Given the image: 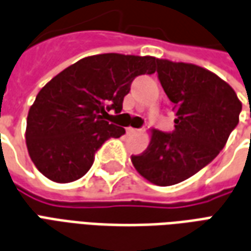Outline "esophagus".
Wrapping results in <instances>:
<instances>
[{"label":"esophagus","mask_w":251,"mask_h":251,"mask_svg":"<svg viewBox=\"0 0 251 251\" xmlns=\"http://www.w3.org/2000/svg\"><path fill=\"white\" fill-rule=\"evenodd\" d=\"M126 131H127V134L134 136V134H137V133H138V129H134V127H127V129H126Z\"/></svg>","instance_id":"esophagus-1"}]
</instances>
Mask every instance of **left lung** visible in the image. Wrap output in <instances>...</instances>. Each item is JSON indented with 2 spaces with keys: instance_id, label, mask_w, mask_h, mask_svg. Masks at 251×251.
Returning <instances> with one entry per match:
<instances>
[{
  "instance_id": "left-lung-1",
  "label": "left lung",
  "mask_w": 251,
  "mask_h": 251,
  "mask_svg": "<svg viewBox=\"0 0 251 251\" xmlns=\"http://www.w3.org/2000/svg\"><path fill=\"white\" fill-rule=\"evenodd\" d=\"M158 80L176 114L175 130H152L147 151L131 156L137 172L161 187L194 176L219 154L239 122L242 103L230 84L195 64L156 59Z\"/></svg>"
}]
</instances>
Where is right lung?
<instances>
[{
  "mask_svg": "<svg viewBox=\"0 0 251 251\" xmlns=\"http://www.w3.org/2000/svg\"><path fill=\"white\" fill-rule=\"evenodd\" d=\"M156 57L102 53L84 57L52 77L30 106L26 148L36 168L56 183L87 174L94 156L110 137L125 134L109 124L120 114L134 77L156 71Z\"/></svg>",
  "mask_w": 251,
  "mask_h": 251,
  "instance_id": "add662e5",
  "label": "right lung"
}]
</instances>
